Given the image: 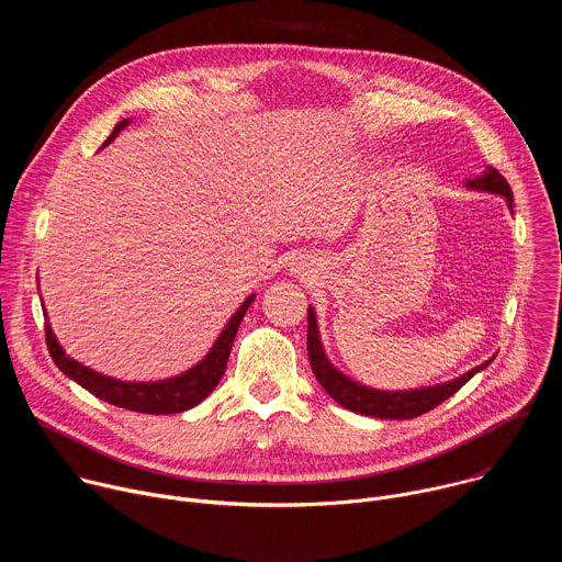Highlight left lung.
<instances>
[{
  "label": "left lung",
  "mask_w": 562,
  "mask_h": 562,
  "mask_svg": "<svg viewBox=\"0 0 562 562\" xmlns=\"http://www.w3.org/2000/svg\"><path fill=\"white\" fill-rule=\"evenodd\" d=\"M467 187L477 189V191L498 193V195L507 198L509 209L514 204L512 187L507 184V180L494 167H490L483 176L475 178V180H467ZM306 319H308L306 349H308V360H311L313 375L317 378V382L323 384V389L336 400L338 405H342L349 412L371 416V418H389V420L418 418V416L431 412L434 407H438L440 403H445V400L451 397L469 378H473L480 369H485L494 360L492 358L480 367H473L464 375H460L456 380H449L445 384H436V386H427V389H414V391H378V389H369L360 382H353L351 378L340 373L327 360V356L323 351V342H319V336H317L313 308H308Z\"/></svg>",
  "instance_id": "8db88e82"
}]
</instances>
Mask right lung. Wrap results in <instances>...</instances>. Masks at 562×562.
Returning <instances> with one entry per match:
<instances>
[{
    "mask_svg": "<svg viewBox=\"0 0 562 562\" xmlns=\"http://www.w3.org/2000/svg\"><path fill=\"white\" fill-rule=\"evenodd\" d=\"M128 124V120H122L115 124L113 133L104 142H113V137ZM254 302V295L245 300V304L235 311V315L228 319V325L215 340L213 349L206 353L202 362H198L193 369L184 371L182 375L169 378V380H159V382H122L109 375H102L85 364L75 362L64 353V349L57 345V338L53 336V329L46 325V347L53 358V362L64 371L70 380L77 384H82L87 391H91L95 397L104 400L109 405L137 412V414H153V416H167V414H180L187 412L195 405H200L202 400L217 386L220 378L224 375L226 360L235 340V334L239 329V323Z\"/></svg>",
    "mask_w": 562,
    "mask_h": 562,
    "instance_id": "right-lung-1",
    "label": "right lung"
}]
</instances>
